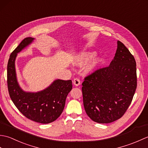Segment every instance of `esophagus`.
Segmentation results:
<instances>
[{
	"label": "esophagus",
	"mask_w": 148,
	"mask_h": 148,
	"mask_svg": "<svg viewBox=\"0 0 148 148\" xmlns=\"http://www.w3.org/2000/svg\"><path fill=\"white\" fill-rule=\"evenodd\" d=\"M73 83H74V84L75 86H79V84H81V81H80L79 78L76 77V78H75V79H74Z\"/></svg>",
	"instance_id": "obj_1"
}]
</instances>
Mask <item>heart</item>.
I'll return each mask as SVG.
<instances>
[{
  "label": "heart",
  "mask_w": 148,
  "mask_h": 148,
  "mask_svg": "<svg viewBox=\"0 0 148 148\" xmlns=\"http://www.w3.org/2000/svg\"><path fill=\"white\" fill-rule=\"evenodd\" d=\"M94 56V54L93 53H89V52H86L82 53V54L79 55L76 57V62L78 64H82L84 63H86L88 62L90 59L93 58ZM102 59L101 58H97L92 62V63L88 65V70H92L94 68H95L97 66H98L100 63L102 62Z\"/></svg>",
  "instance_id": "heart-1"
}]
</instances>
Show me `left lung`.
Masks as SVG:
<instances>
[{"instance_id":"obj_1","label":"left lung","mask_w":148,"mask_h":148,"mask_svg":"<svg viewBox=\"0 0 148 148\" xmlns=\"http://www.w3.org/2000/svg\"><path fill=\"white\" fill-rule=\"evenodd\" d=\"M83 104L87 115L99 123L121 118L132 101L137 88L136 62L121 41L114 60L84 77Z\"/></svg>"}]
</instances>
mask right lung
Wrapping results in <instances>:
<instances>
[{"mask_svg": "<svg viewBox=\"0 0 148 148\" xmlns=\"http://www.w3.org/2000/svg\"><path fill=\"white\" fill-rule=\"evenodd\" d=\"M27 37L11 53L8 63L7 83L9 96L17 109L26 118L46 124L57 119L64 109L65 100L72 88V81L55 80L51 85L37 93L25 92L16 79L14 62L17 53L33 41Z\"/></svg>", "mask_w": 148, "mask_h": 148, "instance_id": "1", "label": "right lung"}]
</instances>
